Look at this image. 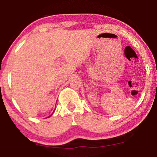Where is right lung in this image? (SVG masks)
Returning a JSON list of instances; mask_svg holds the SVG:
<instances>
[{"label":"right lung","instance_id":"1","mask_svg":"<svg viewBox=\"0 0 157 157\" xmlns=\"http://www.w3.org/2000/svg\"><path fill=\"white\" fill-rule=\"evenodd\" d=\"M51 116H50V117H51Z\"/></svg>","mask_w":157,"mask_h":157}]
</instances>
